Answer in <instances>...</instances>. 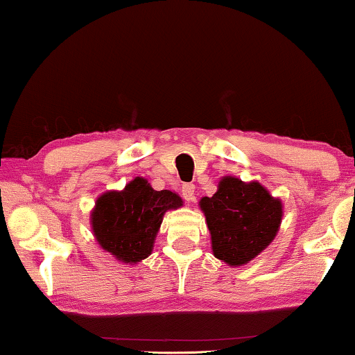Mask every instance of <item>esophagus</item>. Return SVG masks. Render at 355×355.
<instances>
[{"mask_svg":"<svg viewBox=\"0 0 355 355\" xmlns=\"http://www.w3.org/2000/svg\"><path fill=\"white\" fill-rule=\"evenodd\" d=\"M182 197L186 198L187 202L196 200V186H193V184H184V186H182Z\"/></svg>","mask_w":355,"mask_h":355,"instance_id":"obj_1","label":"esophagus"}]
</instances>
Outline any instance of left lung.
I'll return each mask as SVG.
<instances>
[{
  "mask_svg": "<svg viewBox=\"0 0 355 355\" xmlns=\"http://www.w3.org/2000/svg\"><path fill=\"white\" fill-rule=\"evenodd\" d=\"M213 254L231 266L245 265L275 239L283 216L281 202L259 182L223 178L213 197H203Z\"/></svg>",
  "mask_w": 355,
  "mask_h": 355,
  "instance_id": "obj_1",
  "label": "left lung"
}]
</instances>
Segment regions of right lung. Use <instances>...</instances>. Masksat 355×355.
<instances>
[{
    "label": "right lung",
    "instance_id": "1",
    "mask_svg": "<svg viewBox=\"0 0 355 355\" xmlns=\"http://www.w3.org/2000/svg\"><path fill=\"white\" fill-rule=\"evenodd\" d=\"M181 205L174 192L153 191L144 178H135L123 192H106L96 200L92 227L106 252L124 263H135L152 254L164 211Z\"/></svg>",
    "mask_w": 355,
    "mask_h": 355
}]
</instances>
